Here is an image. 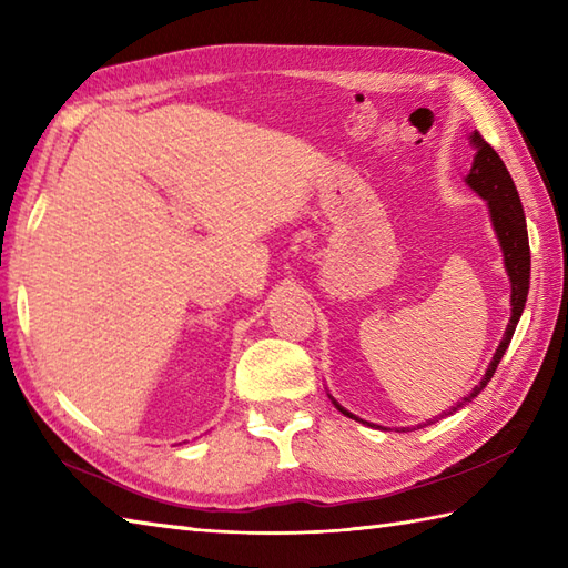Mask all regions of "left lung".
Wrapping results in <instances>:
<instances>
[{"mask_svg": "<svg viewBox=\"0 0 568 568\" xmlns=\"http://www.w3.org/2000/svg\"><path fill=\"white\" fill-rule=\"evenodd\" d=\"M470 143H474L476 155H474V165H470V173L466 175V185L474 192H478V195L488 202L490 222H493V229H496V236L500 241L505 271H508V277H510V307L513 310H510L508 329H505L503 342L498 344L496 354H493L486 376L480 378V383L474 390H470L468 397H464V403L474 400V397L490 383L493 373H496L500 358L505 354V348L510 346V339L515 334L517 322H520V315H523L525 303H527V293H529V239H527V224H525L520 195H517V187H515L503 159L496 151H493L490 143L480 136L478 131L470 134ZM332 403L336 405V409H339L342 415L358 419L356 415H352L348 409H344L339 403H336L334 397H332ZM464 403H458L456 407H462ZM456 407L452 409V413H456ZM358 422H364V419H358Z\"/></svg>", "mask_w": 568, "mask_h": 568, "instance_id": "obj_1", "label": "left lung"}]
</instances>
